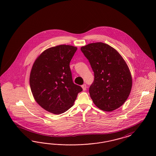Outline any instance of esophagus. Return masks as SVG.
Instances as JSON below:
<instances>
[{"mask_svg": "<svg viewBox=\"0 0 156 156\" xmlns=\"http://www.w3.org/2000/svg\"><path fill=\"white\" fill-rule=\"evenodd\" d=\"M81 87L82 88V89H83V90H87V85H86V84L82 85Z\"/></svg>", "mask_w": 156, "mask_h": 156, "instance_id": "34e87169", "label": "esophagus"}]
</instances>
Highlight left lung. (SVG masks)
I'll use <instances>...</instances> for the list:
<instances>
[{
    "label": "left lung",
    "instance_id": "8db88e82",
    "mask_svg": "<svg viewBox=\"0 0 156 156\" xmlns=\"http://www.w3.org/2000/svg\"><path fill=\"white\" fill-rule=\"evenodd\" d=\"M81 50L94 73L89 94L100 109L112 112L120 107L129 96L132 78L125 61L115 49L101 42L83 46Z\"/></svg>",
    "mask_w": 156,
    "mask_h": 156
}]
</instances>
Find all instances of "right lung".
Masks as SVG:
<instances>
[{"label":"right lung","instance_id":"add662e5","mask_svg":"<svg viewBox=\"0 0 156 156\" xmlns=\"http://www.w3.org/2000/svg\"><path fill=\"white\" fill-rule=\"evenodd\" d=\"M77 48L59 45L45 50L35 61L30 75L34 99L47 111L59 115L71 108L82 90L73 81L69 63Z\"/></svg>","mask_w":156,"mask_h":156}]
</instances>
